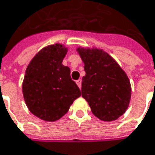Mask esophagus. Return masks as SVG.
<instances>
[{
    "instance_id": "34e87169",
    "label": "esophagus",
    "mask_w": 155,
    "mask_h": 155,
    "mask_svg": "<svg viewBox=\"0 0 155 155\" xmlns=\"http://www.w3.org/2000/svg\"><path fill=\"white\" fill-rule=\"evenodd\" d=\"M76 84L78 85V87H79L80 88L81 87V79H79V80L76 81Z\"/></svg>"
}]
</instances>
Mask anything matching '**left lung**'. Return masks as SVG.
Listing matches in <instances>:
<instances>
[{
  "label": "left lung",
  "instance_id": "1",
  "mask_svg": "<svg viewBox=\"0 0 155 155\" xmlns=\"http://www.w3.org/2000/svg\"><path fill=\"white\" fill-rule=\"evenodd\" d=\"M84 62L81 95L101 120L112 121L124 114L131 99V84L125 71L103 49L78 48Z\"/></svg>",
  "mask_w": 155,
  "mask_h": 155
}]
</instances>
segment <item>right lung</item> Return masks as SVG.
I'll list each match as a JSON object with an SVG mask.
<instances>
[{
	"instance_id": "add662e5",
	"label": "right lung",
	"mask_w": 155,
	"mask_h": 155,
	"mask_svg": "<svg viewBox=\"0 0 155 155\" xmlns=\"http://www.w3.org/2000/svg\"><path fill=\"white\" fill-rule=\"evenodd\" d=\"M68 53L63 44L48 45L38 52L28 66L22 94L28 110L46 121L66 114L81 90L71 79L70 68L62 64Z\"/></svg>"
}]
</instances>
